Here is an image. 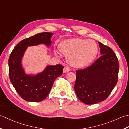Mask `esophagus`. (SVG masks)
<instances>
[{
    "mask_svg": "<svg viewBox=\"0 0 129 129\" xmlns=\"http://www.w3.org/2000/svg\"><path fill=\"white\" fill-rule=\"evenodd\" d=\"M70 71V68L67 67V66H66L64 67V69H63V72L64 73H67V72H68Z\"/></svg>",
    "mask_w": 129,
    "mask_h": 129,
    "instance_id": "34e87169",
    "label": "esophagus"
}]
</instances>
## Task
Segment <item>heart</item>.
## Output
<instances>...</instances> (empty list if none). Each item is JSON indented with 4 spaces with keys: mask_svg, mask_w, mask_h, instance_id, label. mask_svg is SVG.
<instances>
[{
    "mask_svg": "<svg viewBox=\"0 0 129 129\" xmlns=\"http://www.w3.org/2000/svg\"><path fill=\"white\" fill-rule=\"evenodd\" d=\"M60 50L67 55V60L72 66L78 68L86 67L92 62L98 53V44L91 39L71 38L64 40L59 46ZM59 54L58 49L54 51Z\"/></svg>",
    "mask_w": 129,
    "mask_h": 129,
    "instance_id": "b5f03b06",
    "label": "heart"
}]
</instances>
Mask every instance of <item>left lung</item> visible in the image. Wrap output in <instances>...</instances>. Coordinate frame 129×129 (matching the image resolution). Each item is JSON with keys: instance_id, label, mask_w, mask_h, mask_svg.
<instances>
[{"instance_id": "obj_1", "label": "left lung", "mask_w": 129, "mask_h": 129, "mask_svg": "<svg viewBox=\"0 0 129 129\" xmlns=\"http://www.w3.org/2000/svg\"><path fill=\"white\" fill-rule=\"evenodd\" d=\"M101 56L90 67L76 71L75 91L87 105L105 100L116 86L119 61L111 48L98 42Z\"/></svg>"}]
</instances>
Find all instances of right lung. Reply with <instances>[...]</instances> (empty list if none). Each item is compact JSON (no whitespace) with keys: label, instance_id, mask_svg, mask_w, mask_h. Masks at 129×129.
I'll use <instances>...</instances> for the list:
<instances>
[{"label":"right lung","instance_id":"obj_1","mask_svg":"<svg viewBox=\"0 0 129 129\" xmlns=\"http://www.w3.org/2000/svg\"><path fill=\"white\" fill-rule=\"evenodd\" d=\"M53 33L36 34L18 43L10 55L9 75L10 81L17 93L27 101L39 102L48 95L54 81L63 73L64 66L61 64L48 65L41 72L27 73L23 59L28 47L44 44L47 48L52 45Z\"/></svg>","mask_w":129,"mask_h":129}]
</instances>
